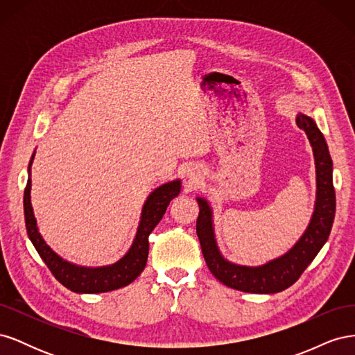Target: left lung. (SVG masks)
Wrapping results in <instances>:
<instances>
[{
  "label": "left lung",
  "mask_w": 355,
  "mask_h": 355,
  "mask_svg": "<svg viewBox=\"0 0 355 355\" xmlns=\"http://www.w3.org/2000/svg\"><path fill=\"white\" fill-rule=\"evenodd\" d=\"M299 128L306 133L313 146L317 168L315 210L305 234L286 254L262 266H240L225 261L214 241L211 210L206 200L197 198L200 213L197 218V235L201 252L210 272L220 283L245 293H278L295 284L299 277L314 261L321 247L327 241L336 210V196L333 188V163L324 136L313 118L299 114Z\"/></svg>",
  "instance_id": "left-lung-1"
}]
</instances>
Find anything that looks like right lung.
Here are the masks:
<instances>
[{
	"label": "right lung",
	"mask_w": 355,
	"mask_h": 355,
	"mask_svg": "<svg viewBox=\"0 0 355 355\" xmlns=\"http://www.w3.org/2000/svg\"><path fill=\"white\" fill-rule=\"evenodd\" d=\"M34 155L29 161V175H31V164ZM180 192V180L168 182V184L161 185L151 196L148 197L144 210L141 223L133 241L132 249L123 257L121 261L111 266L102 268H84L72 265L67 261H63L50 247L41 239V235L37 228V220L34 218V211L31 206V178L25 188L24 196V207H25V223L28 237L34 244L41 259L44 261L51 274L55 275L56 280L69 288L75 293H103L111 292V290L124 287L130 284L133 280L141 275L148 261L149 252V234L157 227L158 222L163 219L170 201L173 200Z\"/></svg>",
	"instance_id": "1"
}]
</instances>
